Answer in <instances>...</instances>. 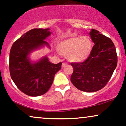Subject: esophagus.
<instances>
[{
    "instance_id": "1",
    "label": "esophagus",
    "mask_w": 126,
    "mask_h": 126,
    "mask_svg": "<svg viewBox=\"0 0 126 126\" xmlns=\"http://www.w3.org/2000/svg\"><path fill=\"white\" fill-rule=\"evenodd\" d=\"M66 66H67V64H66V63H63V64H62V67L63 68V67H66Z\"/></svg>"
}]
</instances>
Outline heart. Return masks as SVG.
Here are the masks:
<instances>
[{
    "instance_id": "b5f03b06",
    "label": "heart",
    "mask_w": 126,
    "mask_h": 126,
    "mask_svg": "<svg viewBox=\"0 0 126 126\" xmlns=\"http://www.w3.org/2000/svg\"><path fill=\"white\" fill-rule=\"evenodd\" d=\"M92 48V42L87 36H72L62 40L57 46L59 54L75 63L86 60L90 55Z\"/></svg>"
}]
</instances>
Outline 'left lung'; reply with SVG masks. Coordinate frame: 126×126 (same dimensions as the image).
Returning a JSON list of instances; mask_svg holds the SVG:
<instances>
[{
  "label": "left lung",
  "instance_id": "left-lung-1",
  "mask_svg": "<svg viewBox=\"0 0 126 126\" xmlns=\"http://www.w3.org/2000/svg\"><path fill=\"white\" fill-rule=\"evenodd\" d=\"M89 35L94 43L88 58L82 63H71L73 67L70 80L79 90L94 92L103 88L117 64V56L110 38L92 29Z\"/></svg>",
  "mask_w": 126,
  "mask_h": 126
}]
</instances>
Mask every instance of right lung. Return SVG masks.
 Instances as JSON below:
<instances>
[{"mask_svg": "<svg viewBox=\"0 0 126 126\" xmlns=\"http://www.w3.org/2000/svg\"><path fill=\"white\" fill-rule=\"evenodd\" d=\"M50 29L34 28L25 33L12 45L9 54L11 78L23 93L31 96L44 94L51 87L54 75L62 68V63L54 64L47 56L32 62L29 56L34 50L44 46L51 35Z\"/></svg>", "mask_w": 126, "mask_h": 126, "instance_id": "obj_1", "label": "right lung"}]
</instances>
